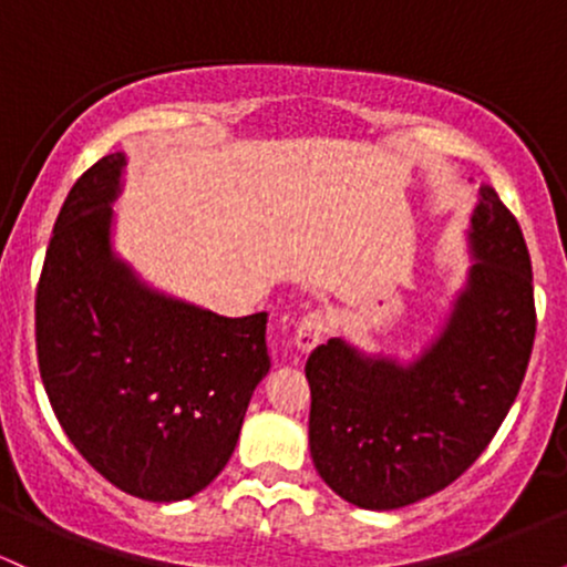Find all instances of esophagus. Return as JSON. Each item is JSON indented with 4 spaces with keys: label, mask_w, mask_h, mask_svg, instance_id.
<instances>
[{
    "label": "esophagus",
    "mask_w": 567,
    "mask_h": 567,
    "mask_svg": "<svg viewBox=\"0 0 567 567\" xmlns=\"http://www.w3.org/2000/svg\"><path fill=\"white\" fill-rule=\"evenodd\" d=\"M324 333H328V320L315 311V315H306L301 322H298L296 336H292V347H296L301 354H309L317 343H322Z\"/></svg>",
    "instance_id": "1"
}]
</instances>
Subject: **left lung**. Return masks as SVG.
Masks as SVG:
<instances>
[{"label":"left lung","instance_id":"obj_1","mask_svg":"<svg viewBox=\"0 0 567 567\" xmlns=\"http://www.w3.org/2000/svg\"><path fill=\"white\" fill-rule=\"evenodd\" d=\"M470 250L451 317L413 362L370 357L343 338L306 360L311 461L360 509H400L458 480L523 386L536 338L530 256L491 186L480 188Z\"/></svg>","mask_w":567,"mask_h":567}]
</instances>
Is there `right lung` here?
I'll return each instance as SVG.
<instances>
[{
	"instance_id": "1",
	"label": "right lung",
	"mask_w": 567,
	"mask_h": 567,
	"mask_svg": "<svg viewBox=\"0 0 567 567\" xmlns=\"http://www.w3.org/2000/svg\"><path fill=\"white\" fill-rule=\"evenodd\" d=\"M125 154L97 159L58 213L37 288V357L63 432L146 501L218 477L269 373L266 311L220 317L152 290L112 250Z\"/></svg>"
}]
</instances>
